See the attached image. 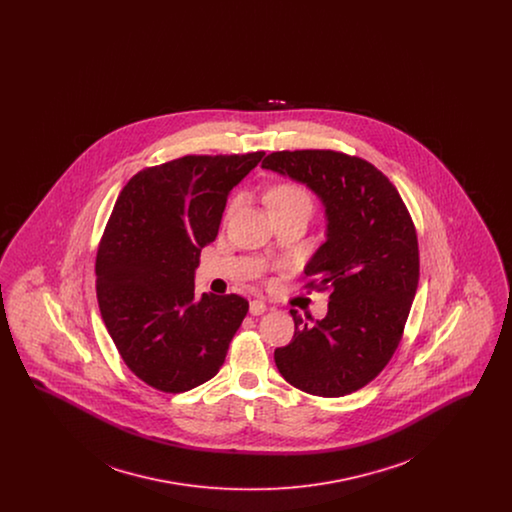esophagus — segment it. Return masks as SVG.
I'll use <instances>...</instances> for the list:
<instances>
[{
	"mask_svg": "<svg viewBox=\"0 0 512 512\" xmlns=\"http://www.w3.org/2000/svg\"><path fill=\"white\" fill-rule=\"evenodd\" d=\"M265 311H267V303H265V301L253 299V301L249 303V313H251L253 317H259V315H263Z\"/></svg>",
	"mask_w": 512,
	"mask_h": 512,
	"instance_id": "34e87169",
	"label": "esophagus"
}]
</instances>
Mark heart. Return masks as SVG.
Wrapping results in <instances>:
<instances>
[{"instance_id": "obj_1", "label": "heart", "mask_w": 512, "mask_h": 512, "mask_svg": "<svg viewBox=\"0 0 512 512\" xmlns=\"http://www.w3.org/2000/svg\"><path fill=\"white\" fill-rule=\"evenodd\" d=\"M295 203L313 205L311 194L303 186H299L295 182H278L276 186H272L267 192L268 209L286 207V205H295Z\"/></svg>"}]
</instances>
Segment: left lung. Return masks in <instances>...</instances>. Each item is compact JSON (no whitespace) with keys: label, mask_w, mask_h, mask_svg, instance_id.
Returning a JSON list of instances; mask_svg holds the SVG:
<instances>
[{"label":"left lung","mask_w":512,"mask_h":512,"mask_svg":"<svg viewBox=\"0 0 512 512\" xmlns=\"http://www.w3.org/2000/svg\"><path fill=\"white\" fill-rule=\"evenodd\" d=\"M263 169L307 184L326 207V242L305 268V288L330 290L328 315L295 332L274 361L293 388L341 397L390 363L418 288L413 219L390 178L365 159L332 149L272 151Z\"/></svg>","instance_id":"8db88e82"}]
</instances>
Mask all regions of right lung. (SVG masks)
I'll return each instance as SVG.
<instances>
[{
	"label": "right lung",
	"mask_w": 512,
	"mask_h": 512,
	"mask_svg": "<svg viewBox=\"0 0 512 512\" xmlns=\"http://www.w3.org/2000/svg\"><path fill=\"white\" fill-rule=\"evenodd\" d=\"M265 151L186 155L134 174L96 257L101 318L147 386L182 393L211 380L247 315L242 295L194 293L201 247L215 242L230 190Z\"/></svg>",
	"instance_id": "1"
}]
</instances>
